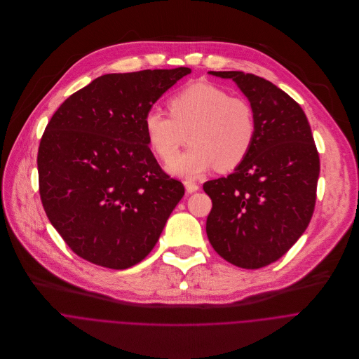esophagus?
Returning <instances> with one entry per match:
<instances>
[{
	"label": "esophagus",
	"instance_id": "1",
	"mask_svg": "<svg viewBox=\"0 0 359 359\" xmlns=\"http://www.w3.org/2000/svg\"><path fill=\"white\" fill-rule=\"evenodd\" d=\"M184 185H185V189H187L188 194L196 192V191L199 189V185H198L196 182H194V181H189V180H187V181L184 182Z\"/></svg>",
	"mask_w": 359,
	"mask_h": 359
}]
</instances>
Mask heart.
Wrapping results in <instances>:
<instances>
[{"label": "heart", "instance_id": "obj_1", "mask_svg": "<svg viewBox=\"0 0 359 359\" xmlns=\"http://www.w3.org/2000/svg\"><path fill=\"white\" fill-rule=\"evenodd\" d=\"M170 116L151 110L144 117V130L151 149L169 158L186 140L191 146L167 164L180 177L195 178L212 167L231 171L250 154L257 118L252 103L208 82H195L168 100Z\"/></svg>", "mask_w": 359, "mask_h": 359}]
</instances>
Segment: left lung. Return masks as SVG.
<instances>
[{"label": "left lung", "instance_id": "1", "mask_svg": "<svg viewBox=\"0 0 359 359\" xmlns=\"http://www.w3.org/2000/svg\"><path fill=\"white\" fill-rule=\"evenodd\" d=\"M209 74L238 85L255 109L257 135L232 174L203 184L212 199L206 235L226 262L260 269L278 260L307 229L320 157L303 109L287 93L252 74Z\"/></svg>", "mask_w": 359, "mask_h": 359}]
</instances>
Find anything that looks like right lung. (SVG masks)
<instances>
[{
    "mask_svg": "<svg viewBox=\"0 0 359 359\" xmlns=\"http://www.w3.org/2000/svg\"><path fill=\"white\" fill-rule=\"evenodd\" d=\"M189 67L109 74L69 96L38 150L46 217L82 259L128 269L153 250L184 185L149 147L144 117Z\"/></svg>",
    "mask_w": 359,
    "mask_h": 359,
    "instance_id": "add662e5",
    "label": "right lung"
}]
</instances>
